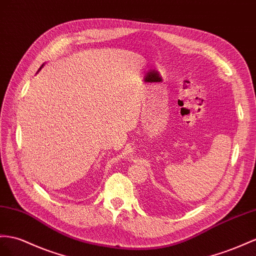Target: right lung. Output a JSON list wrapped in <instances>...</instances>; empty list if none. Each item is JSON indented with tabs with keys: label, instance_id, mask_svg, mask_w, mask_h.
<instances>
[{
	"label": "right lung",
	"instance_id": "1",
	"mask_svg": "<svg viewBox=\"0 0 256 256\" xmlns=\"http://www.w3.org/2000/svg\"><path fill=\"white\" fill-rule=\"evenodd\" d=\"M40 69H41V68H40Z\"/></svg>",
	"mask_w": 256,
	"mask_h": 256
}]
</instances>
